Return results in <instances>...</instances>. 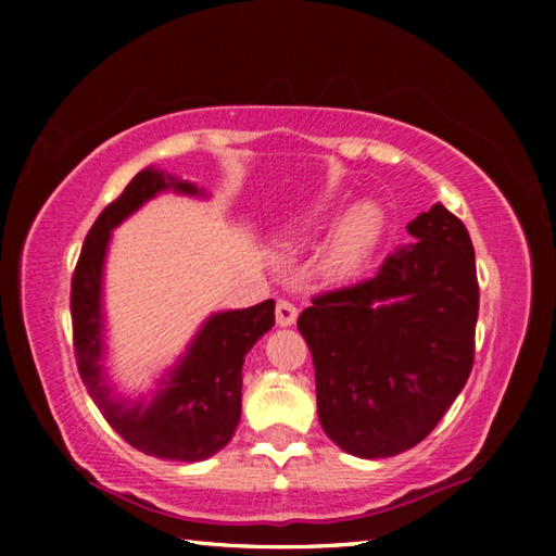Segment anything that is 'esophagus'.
<instances>
[{
  "instance_id": "esophagus-1",
  "label": "esophagus",
  "mask_w": 556,
  "mask_h": 556,
  "mask_svg": "<svg viewBox=\"0 0 556 556\" xmlns=\"http://www.w3.org/2000/svg\"><path fill=\"white\" fill-rule=\"evenodd\" d=\"M275 314H277V324H279V326H291V324L296 321V314H299V312H296V306L291 304V301L279 299Z\"/></svg>"
}]
</instances>
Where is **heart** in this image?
Returning <instances> with one entry per match:
<instances>
[{"instance_id": "heart-1", "label": "heart", "mask_w": 556, "mask_h": 556, "mask_svg": "<svg viewBox=\"0 0 556 556\" xmlns=\"http://www.w3.org/2000/svg\"><path fill=\"white\" fill-rule=\"evenodd\" d=\"M378 232H380V211L370 203L357 205V208L348 213V218L336 232L331 252H328V267L333 271H343L357 265L365 252L372 248Z\"/></svg>"}]
</instances>
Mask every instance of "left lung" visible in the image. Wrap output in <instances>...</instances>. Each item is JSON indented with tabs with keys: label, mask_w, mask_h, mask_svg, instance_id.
Returning a JSON list of instances; mask_svg holds the SVG:
<instances>
[{
	"label": "left lung",
	"mask_w": 556,
	"mask_h": 556,
	"mask_svg": "<svg viewBox=\"0 0 556 556\" xmlns=\"http://www.w3.org/2000/svg\"><path fill=\"white\" fill-rule=\"evenodd\" d=\"M378 275L326 291L299 316L314 357L318 421L361 458L431 434L473 368L478 277L466 225L431 205Z\"/></svg>",
	"instance_id": "8db88e82"
}]
</instances>
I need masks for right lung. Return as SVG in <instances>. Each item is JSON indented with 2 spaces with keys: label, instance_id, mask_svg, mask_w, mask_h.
Instances as JSON below:
<instances>
[{
  "label": "right lung",
  "instance_id": "add662e5",
  "mask_svg": "<svg viewBox=\"0 0 556 556\" xmlns=\"http://www.w3.org/2000/svg\"><path fill=\"white\" fill-rule=\"evenodd\" d=\"M166 188L188 195L201 193L193 184L144 168L92 223L71 281L73 351L92 402L129 446L149 456L193 464L218 454L238 429L244 355L275 326V301L213 314L149 404L122 402L112 394L100 365V291L110 232Z\"/></svg>",
  "mask_w": 556,
  "mask_h": 556
}]
</instances>
